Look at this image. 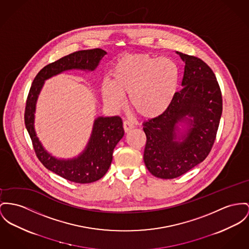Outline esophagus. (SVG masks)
<instances>
[{"label": "esophagus", "mask_w": 249, "mask_h": 249, "mask_svg": "<svg viewBox=\"0 0 249 249\" xmlns=\"http://www.w3.org/2000/svg\"><path fill=\"white\" fill-rule=\"evenodd\" d=\"M134 127H135V126L133 125L130 122H128V121L124 122V132L128 133L129 131H131Z\"/></svg>", "instance_id": "34e87169"}]
</instances>
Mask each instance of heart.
I'll list each match as a JSON object with an SVG mask.
<instances>
[{"mask_svg":"<svg viewBox=\"0 0 249 249\" xmlns=\"http://www.w3.org/2000/svg\"><path fill=\"white\" fill-rule=\"evenodd\" d=\"M111 83L103 82L102 95L114 110L124 107V95L142 117L153 119L170 107L179 83V68L169 57L147 53L127 54L118 59L111 70Z\"/></svg>","mask_w":249,"mask_h":249,"instance_id":"1","label":"heart"}]
</instances>
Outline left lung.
Listing matches in <instances>:
<instances>
[{"label":"left lung","mask_w":249,"mask_h":249,"mask_svg":"<svg viewBox=\"0 0 249 249\" xmlns=\"http://www.w3.org/2000/svg\"><path fill=\"white\" fill-rule=\"evenodd\" d=\"M185 62L182 89L165 112L143 123V160L150 173L163 179L182 176L202 162L216 139L223 110L222 93L213 70L194 55L177 52ZM178 122L188 127L178 135Z\"/></svg>","instance_id":"8db88e82"}]
</instances>
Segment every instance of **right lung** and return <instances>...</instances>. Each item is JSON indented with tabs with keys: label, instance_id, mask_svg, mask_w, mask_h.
Listing matches in <instances>:
<instances>
[{
	"label": "right lung",
	"instance_id": "1",
	"mask_svg": "<svg viewBox=\"0 0 249 249\" xmlns=\"http://www.w3.org/2000/svg\"><path fill=\"white\" fill-rule=\"evenodd\" d=\"M105 54L107 52L99 48L77 51L46 65L35 77L26 100L24 122L37 159L48 170L71 182H94L106 175L112 161L113 150L124 134L123 121L119 116L98 117L86 149L77 158L58 160L43 148L36 135V103L46 79L68 70L94 71Z\"/></svg>",
	"mask_w": 249,
	"mask_h": 249
}]
</instances>
